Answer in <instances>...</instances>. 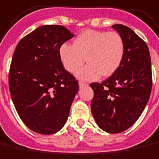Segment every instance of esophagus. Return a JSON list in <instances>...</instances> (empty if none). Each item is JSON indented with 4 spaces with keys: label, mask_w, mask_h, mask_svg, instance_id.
<instances>
[{
    "label": "esophagus",
    "mask_w": 159,
    "mask_h": 159,
    "mask_svg": "<svg viewBox=\"0 0 159 159\" xmlns=\"http://www.w3.org/2000/svg\"><path fill=\"white\" fill-rule=\"evenodd\" d=\"M79 86H80V87H84V86H88V84H87V83H86V82L80 81L79 82Z\"/></svg>",
    "instance_id": "obj_1"
}]
</instances>
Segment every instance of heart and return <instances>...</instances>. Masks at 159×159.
Listing matches in <instances>:
<instances>
[{
    "label": "heart",
    "instance_id": "b5f03b06",
    "mask_svg": "<svg viewBox=\"0 0 159 159\" xmlns=\"http://www.w3.org/2000/svg\"><path fill=\"white\" fill-rule=\"evenodd\" d=\"M125 55V44L118 32L86 30L74 39L73 45L64 43L60 58L66 71L75 73L87 61L89 64L77 73L82 80H93L101 74L109 77L119 69Z\"/></svg>",
    "mask_w": 159,
    "mask_h": 159
}]
</instances>
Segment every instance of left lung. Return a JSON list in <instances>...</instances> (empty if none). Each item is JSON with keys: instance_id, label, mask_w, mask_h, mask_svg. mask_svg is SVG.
Here are the masks:
<instances>
[{"instance_id": "obj_1", "label": "left lung", "mask_w": 159, "mask_h": 159, "mask_svg": "<svg viewBox=\"0 0 159 159\" xmlns=\"http://www.w3.org/2000/svg\"><path fill=\"white\" fill-rule=\"evenodd\" d=\"M122 36L125 55L119 69L102 83H92L91 110L105 132L119 133L131 127L148 102L152 86V63L148 47L130 27L116 24Z\"/></svg>"}]
</instances>
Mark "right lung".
<instances>
[{"label": "right lung", "mask_w": 159, "mask_h": 159, "mask_svg": "<svg viewBox=\"0 0 159 159\" xmlns=\"http://www.w3.org/2000/svg\"><path fill=\"white\" fill-rule=\"evenodd\" d=\"M73 37L61 25H45L20 40L11 61V98L23 123L40 134H53L67 120L79 83L66 71L60 48Z\"/></svg>", "instance_id": "1"}]
</instances>
